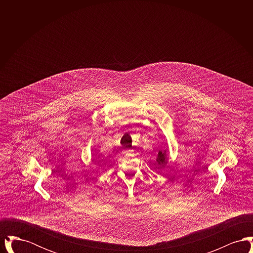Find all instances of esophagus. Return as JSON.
Segmentation results:
<instances>
[{
  "mask_svg": "<svg viewBox=\"0 0 253 253\" xmlns=\"http://www.w3.org/2000/svg\"><path fill=\"white\" fill-rule=\"evenodd\" d=\"M122 154H123L124 156H126V157H132V156H133V151L131 150V149H126V150H124V151L122 152Z\"/></svg>",
  "mask_w": 253,
  "mask_h": 253,
  "instance_id": "obj_1",
  "label": "esophagus"
}]
</instances>
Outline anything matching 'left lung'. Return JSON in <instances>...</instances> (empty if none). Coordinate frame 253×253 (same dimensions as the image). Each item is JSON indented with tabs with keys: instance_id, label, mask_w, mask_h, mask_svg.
Instances as JSON below:
<instances>
[{
	"instance_id": "left-lung-1",
	"label": "left lung",
	"mask_w": 253,
	"mask_h": 253,
	"mask_svg": "<svg viewBox=\"0 0 253 253\" xmlns=\"http://www.w3.org/2000/svg\"><path fill=\"white\" fill-rule=\"evenodd\" d=\"M165 153H166V152H165ZM165 153H163V152H159V153H158V159H157V161H158L159 163L165 162V160H166Z\"/></svg>"
}]
</instances>
